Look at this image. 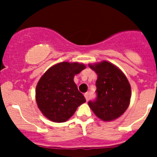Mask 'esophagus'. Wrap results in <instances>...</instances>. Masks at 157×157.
I'll list each match as a JSON object with an SVG mask.
<instances>
[{
  "label": "esophagus",
  "instance_id": "34e87169",
  "mask_svg": "<svg viewBox=\"0 0 157 157\" xmlns=\"http://www.w3.org/2000/svg\"><path fill=\"white\" fill-rule=\"evenodd\" d=\"M84 96H85L86 100V101H88V100H89V94H88V93H86V94H84Z\"/></svg>",
  "mask_w": 157,
  "mask_h": 157
}]
</instances>
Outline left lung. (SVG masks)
Wrapping results in <instances>:
<instances>
[{"label":"left lung","instance_id":"left-lung-1","mask_svg":"<svg viewBox=\"0 0 157 157\" xmlns=\"http://www.w3.org/2000/svg\"><path fill=\"white\" fill-rule=\"evenodd\" d=\"M89 67L98 74L97 98L89 101L95 115L104 121H112L124 113L130 104L131 89L125 75L108 61Z\"/></svg>","mask_w":157,"mask_h":157}]
</instances>
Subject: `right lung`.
<instances>
[{"label":"right lung","mask_w":157,"mask_h":157,"mask_svg":"<svg viewBox=\"0 0 157 157\" xmlns=\"http://www.w3.org/2000/svg\"><path fill=\"white\" fill-rule=\"evenodd\" d=\"M86 68L78 63L62 62L51 67L36 87V101L43 115L51 121L63 123L71 117L86 98L75 83V75Z\"/></svg>","instance_id":"add662e5"}]
</instances>
